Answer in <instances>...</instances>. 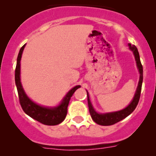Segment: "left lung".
<instances>
[{"label":"left lung","instance_id":"1","mask_svg":"<svg viewBox=\"0 0 156 156\" xmlns=\"http://www.w3.org/2000/svg\"><path fill=\"white\" fill-rule=\"evenodd\" d=\"M129 47H130V50L133 51V54H134L135 59L136 62V66L139 69L140 74V77L139 84H138V87L136 88V94H135L134 97H133V100L130 105L127 106L126 108L124 109L121 110V111L115 112L111 113H106V114H99V113L96 112L95 110L93 108L92 105H91L90 101L89 99V95L87 93V103L88 107H89V112L90 114L91 118L93 120L96 122L97 124L100 125H103V126H108V125H112L114 124L117 123V122H120L122 119H125L127 116H128L130 113L133 112V110L135 109L137 106L138 103H139L140 97V93L141 89H142V83H143V74H144V71H143V66L141 64L140 59V55L139 52H138L137 48H136L135 45H132L129 44Z\"/></svg>","mask_w":156,"mask_h":156}]
</instances>
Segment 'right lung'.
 I'll return each mask as SVG.
<instances>
[{"instance_id":"obj_1","label":"right lung","mask_w":156,"mask_h":156,"mask_svg":"<svg viewBox=\"0 0 156 156\" xmlns=\"http://www.w3.org/2000/svg\"><path fill=\"white\" fill-rule=\"evenodd\" d=\"M26 44L23 45L20 50L18 57H17L16 66L15 70V81L16 84L17 91H18L19 100L21 105L22 108L25 113L29 115L30 117L37 121L40 123L45 125H56L60 124L65 119L67 115V108L71 97L73 95L75 91L81 86H75L63 99L62 102L59 106L55 108H46L37 105L33 103L29 97L25 94L23 88L20 82V60H21L22 53L24 50Z\"/></svg>"}]
</instances>
